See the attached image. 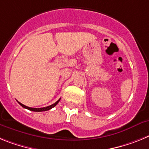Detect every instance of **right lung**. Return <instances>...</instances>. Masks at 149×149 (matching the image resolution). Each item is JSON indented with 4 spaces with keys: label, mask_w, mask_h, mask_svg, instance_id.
Listing matches in <instances>:
<instances>
[{
    "label": "right lung",
    "mask_w": 149,
    "mask_h": 149,
    "mask_svg": "<svg viewBox=\"0 0 149 149\" xmlns=\"http://www.w3.org/2000/svg\"><path fill=\"white\" fill-rule=\"evenodd\" d=\"M60 100H61V98L58 100V101L55 102V103H53V104H52V105L49 106V107H42V108H31V107H27V106H24V104H22V103H21L20 102H19V101H18V103H19V104H20V105L22 106V107H24V108L27 109H29V110H31V111H33V112H43V111L49 110V109H51L52 108H53V107H55V106H56L57 104L58 103V102L60 101Z\"/></svg>",
    "instance_id": "obj_1"
}]
</instances>
